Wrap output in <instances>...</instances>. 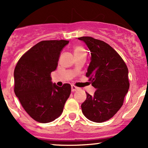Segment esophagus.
<instances>
[{
  "label": "esophagus",
  "mask_w": 148,
  "mask_h": 148,
  "mask_svg": "<svg viewBox=\"0 0 148 148\" xmlns=\"http://www.w3.org/2000/svg\"><path fill=\"white\" fill-rule=\"evenodd\" d=\"M79 90V88L76 87V86H74V85H72V92H75L76 90Z\"/></svg>",
  "instance_id": "obj_1"
}]
</instances>
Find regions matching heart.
Segmentation results:
<instances>
[{
  "label": "heart",
  "instance_id": "heart-1",
  "mask_svg": "<svg viewBox=\"0 0 148 148\" xmlns=\"http://www.w3.org/2000/svg\"><path fill=\"white\" fill-rule=\"evenodd\" d=\"M83 51H85V50L82 47H81V46H76L74 49V53H77L83 52Z\"/></svg>",
  "mask_w": 148,
  "mask_h": 148
}]
</instances>
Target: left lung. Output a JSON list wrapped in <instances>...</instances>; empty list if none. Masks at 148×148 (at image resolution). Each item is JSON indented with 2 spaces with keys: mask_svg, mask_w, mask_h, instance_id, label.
Returning <instances> with one entry per match:
<instances>
[{
  "mask_svg": "<svg viewBox=\"0 0 148 148\" xmlns=\"http://www.w3.org/2000/svg\"><path fill=\"white\" fill-rule=\"evenodd\" d=\"M90 51L91 61L86 76L96 88L81 109L88 120L103 123L114 116L123 106L130 88L128 68L121 56L109 45L91 37H79Z\"/></svg>",
  "mask_w": 148,
  "mask_h": 148,
  "instance_id": "8db88e82",
  "label": "left lung"
}]
</instances>
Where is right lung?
<instances>
[{"label":"right lung","instance_id":"add662e5","mask_svg":"<svg viewBox=\"0 0 148 148\" xmlns=\"http://www.w3.org/2000/svg\"><path fill=\"white\" fill-rule=\"evenodd\" d=\"M67 40H44L21 57L15 67L14 93L21 106L33 120L48 123L62 114L71 93V86L58 87L51 81L60 51Z\"/></svg>","mask_w":148,"mask_h":148}]
</instances>
